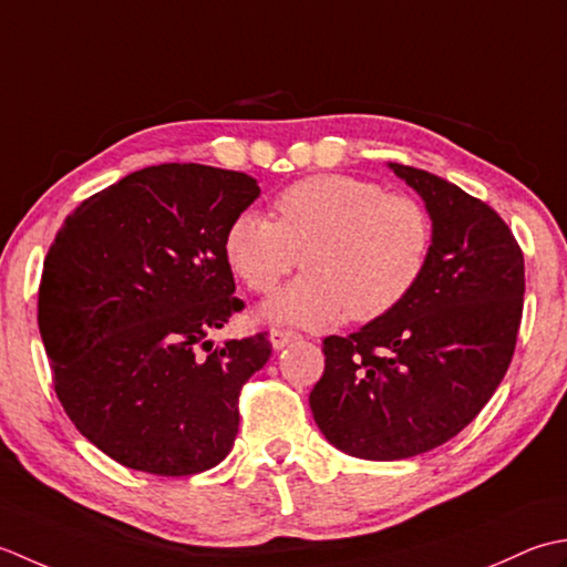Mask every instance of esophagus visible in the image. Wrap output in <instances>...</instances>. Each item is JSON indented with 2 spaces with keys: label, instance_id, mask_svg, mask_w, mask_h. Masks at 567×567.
I'll return each mask as SVG.
<instances>
[{
  "label": "esophagus",
  "instance_id": "esophagus-1",
  "mask_svg": "<svg viewBox=\"0 0 567 567\" xmlns=\"http://www.w3.org/2000/svg\"><path fill=\"white\" fill-rule=\"evenodd\" d=\"M269 340H271V348H274V350H284L288 342L300 340V334L293 332V330H279V328H276V330H271Z\"/></svg>",
  "mask_w": 567,
  "mask_h": 567
}]
</instances>
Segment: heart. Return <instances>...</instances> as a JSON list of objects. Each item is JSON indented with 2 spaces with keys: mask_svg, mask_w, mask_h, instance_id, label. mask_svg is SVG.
<instances>
[{
  "mask_svg": "<svg viewBox=\"0 0 567 567\" xmlns=\"http://www.w3.org/2000/svg\"><path fill=\"white\" fill-rule=\"evenodd\" d=\"M223 249L229 271L254 293H271L303 257L308 271L259 316L269 326L320 330L344 313L367 322L399 308L429 267L433 223L413 195L320 173L276 195L274 219L239 213Z\"/></svg>",
  "mask_w": 567,
  "mask_h": 567,
  "instance_id": "heart-1",
  "label": "heart"
}]
</instances>
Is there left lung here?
<instances>
[{
    "label": "left lung",
    "mask_w": 567,
    "mask_h": 567,
    "mask_svg": "<svg viewBox=\"0 0 567 567\" xmlns=\"http://www.w3.org/2000/svg\"><path fill=\"white\" fill-rule=\"evenodd\" d=\"M433 219L423 279L389 316L322 340L310 411L352 457L403 460L447 443L512 364L524 310V251L487 203L429 171L389 164Z\"/></svg>",
    "instance_id": "1"
}]
</instances>
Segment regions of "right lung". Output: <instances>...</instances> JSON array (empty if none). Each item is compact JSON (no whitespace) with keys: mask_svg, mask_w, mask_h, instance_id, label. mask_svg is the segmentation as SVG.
Listing matches in <instances>:
<instances>
[{"mask_svg":"<svg viewBox=\"0 0 567 567\" xmlns=\"http://www.w3.org/2000/svg\"><path fill=\"white\" fill-rule=\"evenodd\" d=\"M259 198L247 173L134 171L65 217L45 254L39 330L68 419L120 465L198 475L227 457L267 332L213 348L239 313L225 233Z\"/></svg>","mask_w":567,"mask_h":567,"instance_id":"right-lung-1","label":"right lung"}]
</instances>
